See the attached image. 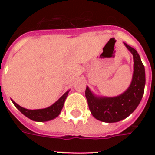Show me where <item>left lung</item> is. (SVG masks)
<instances>
[{
	"mask_svg": "<svg viewBox=\"0 0 155 155\" xmlns=\"http://www.w3.org/2000/svg\"><path fill=\"white\" fill-rule=\"evenodd\" d=\"M133 54L134 74L131 84L124 93L117 97H95L89 87L85 90L89 109L92 115L103 122L114 123L125 119L133 113L143 97L145 84V71L140 54L133 47L124 43Z\"/></svg>",
	"mask_w": 155,
	"mask_h": 155,
	"instance_id": "obj_1",
	"label": "left lung"
}]
</instances>
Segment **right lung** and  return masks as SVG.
Returning a JSON list of instances; mask_svg holds the SVG:
<instances>
[{"label": "right lung", "instance_id": "obj_1", "mask_svg": "<svg viewBox=\"0 0 155 155\" xmlns=\"http://www.w3.org/2000/svg\"><path fill=\"white\" fill-rule=\"evenodd\" d=\"M69 91H70L65 92L51 106L45 108V109H41V110H27V109H25V108L20 106L19 104H16L13 101H12V102H13V104H14L15 107L17 108L19 110L21 111L25 116H26L29 119H31V120H34V121L44 122V121L53 120V119H54L55 117H57L60 114L61 110L63 108V105H64V101H65V99L67 97Z\"/></svg>", "mask_w": 155, "mask_h": 155}]
</instances>
